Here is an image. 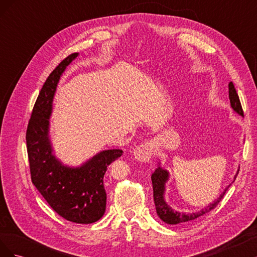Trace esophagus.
Here are the masks:
<instances>
[{"instance_id": "esophagus-1", "label": "esophagus", "mask_w": 257, "mask_h": 257, "mask_svg": "<svg viewBox=\"0 0 257 257\" xmlns=\"http://www.w3.org/2000/svg\"><path fill=\"white\" fill-rule=\"evenodd\" d=\"M154 146L152 143L139 145L134 150V158L139 162H149L153 154Z\"/></svg>"}]
</instances>
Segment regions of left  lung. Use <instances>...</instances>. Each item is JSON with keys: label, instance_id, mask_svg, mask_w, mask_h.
<instances>
[{"label": "left lung", "instance_id": "1", "mask_svg": "<svg viewBox=\"0 0 257 257\" xmlns=\"http://www.w3.org/2000/svg\"><path fill=\"white\" fill-rule=\"evenodd\" d=\"M228 94H229L230 107L232 108V110H234L236 113L240 114L241 116H243L242 107H241L239 96L237 94L235 85L232 82H229L228 84ZM238 172L239 169L237 170V174L234 177V181L238 175ZM168 179H169V173L166 169H163L159 163L158 168L155 169L153 174L151 175L155 209H157V213L163 222H165L167 224H172V225L193 221L197 219V217L204 215L205 213L211 211V210L214 209V207H216V205L220 203L221 199L224 196V194L226 193L227 189L230 186V184L226 186V189L221 193V195L219 197H217L214 201H212L211 204L208 205L207 207H204L201 210H198V211H195V212H179L174 210L172 207H169L165 201V191H166V183L168 181Z\"/></svg>", "mask_w": 257, "mask_h": 257}]
</instances>
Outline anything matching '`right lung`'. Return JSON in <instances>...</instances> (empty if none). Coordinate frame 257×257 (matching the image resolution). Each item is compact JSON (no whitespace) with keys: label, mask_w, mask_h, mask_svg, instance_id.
<instances>
[{"label":"right lung","mask_w":257,"mask_h":257,"mask_svg":"<svg viewBox=\"0 0 257 257\" xmlns=\"http://www.w3.org/2000/svg\"><path fill=\"white\" fill-rule=\"evenodd\" d=\"M78 54L73 53L62 61L45 81L31 114L26 139L31 179L38 192L65 220L91 224L105 213L104 176L123 151H100L77 167L62 164L53 153L49 131L54 93L62 74Z\"/></svg>","instance_id":"add662e5"}]
</instances>
